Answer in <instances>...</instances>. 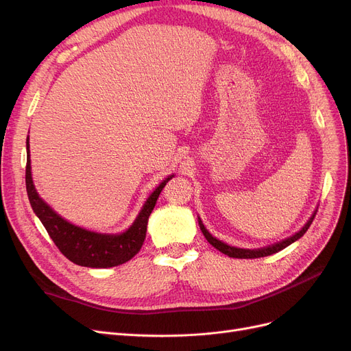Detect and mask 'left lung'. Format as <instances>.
Returning a JSON list of instances; mask_svg holds the SVG:
<instances>
[{
  "instance_id": "left-lung-1",
  "label": "left lung",
  "mask_w": 351,
  "mask_h": 351,
  "mask_svg": "<svg viewBox=\"0 0 351 351\" xmlns=\"http://www.w3.org/2000/svg\"><path fill=\"white\" fill-rule=\"evenodd\" d=\"M317 208L313 210L311 216L308 217L307 222L303 225V228L300 230H298L294 234L283 239V241L280 242H276L273 245H267V246H263V247H257V249H243V247H236V246H230L222 241H219V239H216L215 236L210 234V232L205 228L204 222H202V219L197 216V222H199V228L202 230V233H204V236L206 237V241L215 247L217 249L219 252H222L223 254L229 256V257H236V259H257V257H265V256H270L273 253H278L280 250H283L285 247L290 246L291 243H294L296 241H299V239L307 232V229L310 228L313 219H315L316 213H317Z\"/></svg>"
}]
</instances>
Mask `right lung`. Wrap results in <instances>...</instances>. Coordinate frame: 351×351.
<instances>
[{
  "label": "right lung",
  "mask_w": 351,
  "mask_h": 351,
  "mask_svg": "<svg viewBox=\"0 0 351 351\" xmlns=\"http://www.w3.org/2000/svg\"><path fill=\"white\" fill-rule=\"evenodd\" d=\"M29 156L28 136L25 185L31 208L36 217L41 220V223L47 229L48 234L51 236L53 243L57 245L60 252L72 263L85 267L106 269L119 266L132 259L143 245L147 220H149L162 189L175 176L169 175L159 183L154 192L147 196L132 225L126 230L121 233H99L68 222L66 219L60 216L38 195L32 180Z\"/></svg>",
  "instance_id": "1"
}]
</instances>
